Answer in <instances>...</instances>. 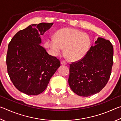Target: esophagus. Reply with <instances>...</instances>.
<instances>
[{
	"instance_id": "obj_1",
	"label": "esophagus",
	"mask_w": 121,
	"mask_h": 121,
	"mask_svg": "<svg viewBox=\"0 0 121 121\" xmlns=\"http://www.w3.org/2000/svg\"><path fill=\"white\" fill-rule=\"evenodd\" d=\"M61 65H67V62H65V61H61Z\"/></svg>"
}]
</instances>
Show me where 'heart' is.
Segmentation results:
<instances>
[{
  "mask_svg": "<svg viewBox=\"0 0 121 121\" xmlns=\"http://www.w3.org/2000/svg\"><path fill=\"white\" fill-rule=\"evenodd\" d=\"M89 35L78 30L63 28L58 30L56 37L51 38L48 45L55 55L60 54L65 48V53L69 60L77 61L83 58L91 46Z\"/></svg>",
  "mask_w": 121,
  "mask_h": 121,
  "instance_id": "heart-1",
  "label": "heart"
}]
</instances>
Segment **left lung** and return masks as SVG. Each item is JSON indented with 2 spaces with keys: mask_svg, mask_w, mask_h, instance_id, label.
I'll return each mask as SVG.
<instances>
[{
  "mask_svg": "<svg viewBox=\"0 0 121 121\" xmlns=\"http://www.w3.org/2000/svg\"><path fill=\"white\" fill-rule=\"evenodd\" d=\"M113 53L110 41L98 37L83 58L70 64L68 83L73 92L89 97L102 90L111 75Z\"/></svg>",
  "mask_w": 121,
  "mask_h": 121,
  "instance_id": "obj_1",
  "label": "left lung"
}]
</instances>
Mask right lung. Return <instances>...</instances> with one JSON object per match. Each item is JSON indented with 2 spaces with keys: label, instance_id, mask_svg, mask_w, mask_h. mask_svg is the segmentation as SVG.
Segmentation results:
<instances>
[{
  "label": "right lung",
  "instance_id": "obj_1",
  "mask_svg": "<svg viewBox=\"0 0 121 121\" xmlns=\"http://www.w3.org/2000/svg\"><path fill=\"white\" fill-rule=\"evenodd\" d=\"M53 24L30 25L17 32L8 46L6 65L10 79L16 89L27 95L42 93L60 66L59 59L40 45L41 36Z\"/></svg>",
  "mask_w": 121,
  "mask_h": 121
}]
</instances>
